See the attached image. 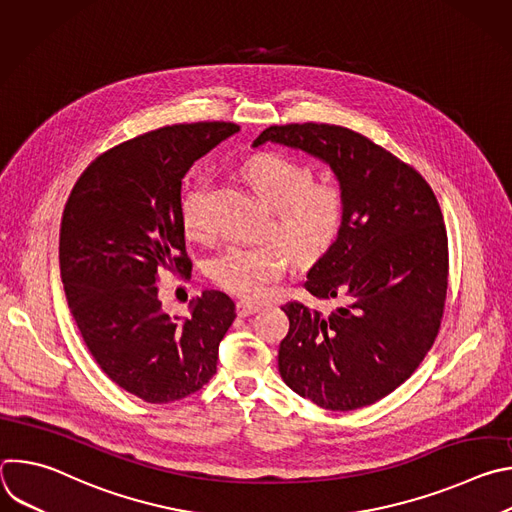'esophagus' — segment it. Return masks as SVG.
Masks as SVG:
<instances>
[{
    "mask_svg": "<svg viewBox=\"0 0 512 512\" xmlns=\"http://www.w3.org/2000/svg\"><path fill=\"white\" fill-rule=\"evenodd\" d=\"M259 310H261V306H259V304H253V302H247V300L237 302V314H239L241 318L253 316V314H257Z\"/></svg>",
    "mask_w": 512,
    "mask_h": 512,
    "instance_id": "esophagus-1",
    "label": "esophagus"
}]
</instances>
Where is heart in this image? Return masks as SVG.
<instances>
[{
  "mask_svg": "<svg viewBox=\"0 0 512 512\" xmlns=\"http://www.w3.org/2000/svg\"><path fill=\"white\" fill-rule=\"evenodd\" d=\"M243 178L273 210L271 233L288 245L298 261L318 259L336 241L344 221V196L334 184L314 182L316 174L308 164L267 152L243 166ZM208 188L210 178L200 174L186 186L180 200L182 223L194 237L206 233ZM284 246L279 241L229 245L212 257L210 277L231 294L259 298L287 269L289 253Z\"/></svg>",
  "mask_w": 512,
  "mask_h": 512,
  "instance_id": "1",
  "label": "heart"
}]
</instances>
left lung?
<instances>
[{
  "mask_svg": "<svg viewBox=\"0 0 512 512\" xmlns=\"http://www.w3.org/2000/svg\"><path fill=\"white\" fill-rule=\"evenodd\" d=\"M267 141L326 162L344 196L342 229L304 283L338 308L281 306L289 332L279 375L330 411L373 405L413 375L440 332L448 291L440 204L419 172L352 129L271 125L253 148Z\"/></svg>",
  "mask_w": 512,
  "mask_h": 512,
  "instance_id": "obj_1",
  "label": "left lung"
}]
</instances>
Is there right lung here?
Returning a JSON list of instances; mask_svg holds the SVG:
<instances>
[{
  "label": "right lung",
  "instance_id": "right-lung-1",
  "mask_svg": "<svg viewBox=\"0 0 512 512\" xmlns=\"http://www.w3.org/2000/svg\"><path fill=\"white\" fill-rule=\"evenodd\" d=\"M239 131L225 121L168 125L101 154L77 180L60 223V277L68 308L101 371L123 391L172 403L216 373L235 302L202 291L190 318L158 298L164 269L186 273L182 178Z\"/></svg>",
  "mask_w": 512,
  "mask_h": 512
}]
</instances>
